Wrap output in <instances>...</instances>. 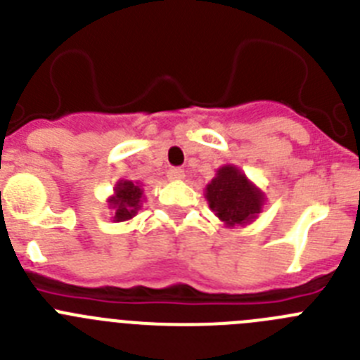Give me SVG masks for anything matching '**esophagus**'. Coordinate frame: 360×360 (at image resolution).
<instances>
[{
    "instance_id": "obj_1",
    "label": "esophagus",
    "mask_w": 360,
    "mask_h": 360,
    "mask_svg": "<svg viewBox=\"0 0 360 360\" xmlns=\"http://www.w3.org/2000/svg\"><path fill=\"white\" fill-rule=\"evenodd\" d=\"M184 176H186V173H184V169H180V167H171V169L167 171V178H169V180H182Z\"/></svg>"
}]
</instances>
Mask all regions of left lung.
<instances>
[{"label": "left lung", "mask_w": 360, "mask_h": 360, "mask_svg": "<svg viewBox=\"0 0 360 360\" xmlns=\"http://www.w3.org/2000/svg\"><path fill=\"white\" fill-rule=\"evenodd\" d=\"M211 211L227 227L252 221L263 209L265 195L245 176L236 165H224L205 187Z\"/></svg>", "instance_id": "8db88e82"}]
</instances>
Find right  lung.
<instances>
[{"label": "right lung", "instance_id": "obj_1", "mask_svg": "<svg viewBox=\"0 0 360 360\" xmlns=\"http://www.w3.org/2000/svg\"><path fill=\"white\" fill-rule=\"evenodd\" d=\"M142 186L131 180H119L115 186V195L110 196L108 203L113 209V221H126L131 219L141 209L142 202Z\"/></svg>", "mask_w": 360, "mask_h": 360}]
</instances>
